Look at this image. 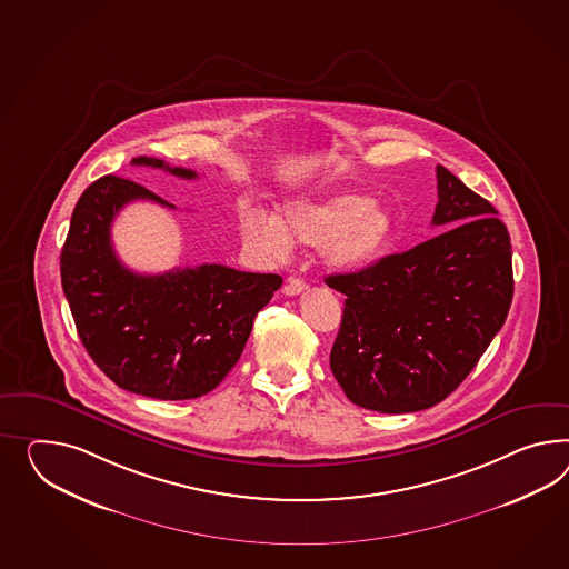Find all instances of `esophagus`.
<instances>
[{
  "label": "esophagus",
  "mask_w": 569,
  "mask_h": 569,
  "mask_svg": "<svg viewBox=\"0 0 569 569\" xmlns=\"http://www.w3.org/2000/svg\"><path fill=\"white\" fill-rule=\"evenodd\" d=\"M307 289L306 280H301V278H287V284H284V295H289V297H292V295H299V292H303Z\"/></svg>",
  "instance_id": "1"
}]
</instances>
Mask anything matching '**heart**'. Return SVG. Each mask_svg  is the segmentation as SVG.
I'll list each match as a JSON object with an SVG mask.
<instances>
[{"instance_id":"obj_1","label":"heart","mask_w":569,"mask_h":569,"mask_svg":"<svg viewBox=\"0 0 569 569\" xmlns=\"http://www.w3.org/2000/svg\"><path fill=\"white\" fill-rule=\"evenodd\" d=\"M241 233L251 248L268 256H287L292 239L323 246V260L336 272H355L373 262L393 234L392 214L369 196L347 191L316 202H295L282 220L260 210L241 217Z\"/></svg>"}]
</instances>
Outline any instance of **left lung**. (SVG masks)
Instances as JSON below:
<instances>
[{
	"instance_id": "obj_1",
	"label": "left lung",
	"mask_w": 569,
	"mask_h": 569,
	"mask_svg": "<svg viewBox=\"0 0 569 569\" xmlns=\"http://www.w3.org/2000/svg\"><path fill=\"white\" fill-rule=\"evenodd\" d=\"M433 227L448 230L359 272L332 274L345 311L330 369L357 407H436L491 345L513 297L510 233L485 198L438 164Z\"/></svg>"
}]
</instances>
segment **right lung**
I'll list each match as a JSON object with an SVG mask.
<instances>
[{
  "instance_id": "add662e5",
  "label": "right lung",
  "mask_w": 569,
  "mask_h": 569,
  "mask_svg": "<svg viewBox=\"0 0 569 569\" xmlns=\"http://www.w3.org/2000/svg\"><path fill=\"white\" fill-rule=\"evenodd\" d=\"M131 164L198 177L150 157ZM133 200L176 208L116 176L90 183L73 208L59 270L76 330L92 361L119 388L159 400L200 398L239 361L258 311L282 278L220 263L164 274L131 272L117 258L111 224Z\"/></svg>"
}]
</instances>
